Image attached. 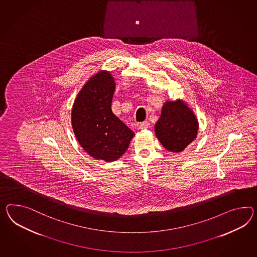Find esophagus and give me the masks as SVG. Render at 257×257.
<instances>
[{
	"label": "esophagus",
	"instance_id": "34e87169",
	"mask_svg": "<svg viewBox=\"0 0 257 257\" xmlns=\"http://www.w3.org/2000/svg\"><path fill=\"white\" fill-rule=\"evenodd\" d=\"M149 122L148 121H145V122H142L139 124V128L140 130H144V128H147L149 126Z\"/></svg>",
	"mask_w": 257,
	"mask_h": 257
}]
</instances>
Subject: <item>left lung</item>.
I'll return each mask as SVG.
<instances>
[{
    "label": "left lung",
    "instance_id": "left-lung-1",
    "mask_svg": "<svg viewBox=\"0 0 257 257\" xmlns=\"http://www.w3.org/2000/svg\"><path fill=\"white\" fill-rule=\"evenodd\" d=\"M198 119L183 100L167 101L155 125L156 136L169 151L179 153L197 138Z\"/></svg>",
    "mask_w": 257,
    "mask_h": 257
}]
</instances>
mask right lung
Returning a JSON list of instances; mask_svg holds the SVG:
<instances>
[{
    "mask_svg": "<svg viewBox=\"0 0 257 257\" xmlns=\"http://www.w3.org/2000/svg\"><path fill=\"white\" fill-rule=\"evenodd\" d=\"M114 90L112 74L99 71L82 87L72 110L73 132L80 145L92 158L106 162L121 158L135 135L112 112Z\"/></svg>",
    "mask_w": 257,
    "mask_h": 257,
    "instance_id": "obj_1",
    "label": "right lung"
}]
</instances>
